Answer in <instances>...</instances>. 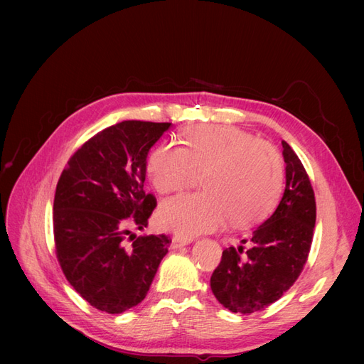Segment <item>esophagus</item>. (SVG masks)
<instances>
[{
    "instance_id": "obj_1",
    "label": "esophagus",
    "mask_w": 364,
    "mask_h": 364,
    "mask_svg": "<svg viewBox=\"0 0 364 364\" xmlns=\"http://www.w3.org/2000/svg\"><path fill=\"white\" fill-rule=\"evenodd\" d=\"M188 243H190L188 238L181 237V235H174V237L171 238V249H181V247L188 245Z\"/></svg>"
}]
</instances>
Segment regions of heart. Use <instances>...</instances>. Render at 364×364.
I'll return each instance as SVG.
<instances>
[{
	"label": "heart",
	"instance_id": "1",
	"mask_svg": "<svg viewBox=\"0 0 364 364\" xmlns=\"http://www.w3.org/2000/svg\"><path fill=\"white\" fill-rule=\"evenodd\" d=\"M182 147L162 142L150 153L147 173L161 194L191 186L202 174L203 191L176 196L159 208L161 223L183 237L257 223L277 203L282 159L277 147L234 126L199 124L182 134Z\"/></svg>",
	"mask_w": 364,
	"mask_h": 364
}]
</instances>
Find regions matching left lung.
Here are the masks:
<instances>
[{
    "instance_id": "1",
    "label": "left lung",
    "mask_w": 364,
    "mask_h": 364,
    "mask_svg": "<svg viewBox=\"0 0 364 364\" xmlns=\"http://www.w3.org/2000/svg\"><path fill=\"white\" fill-rule=\"evenodd\" d=\"M285 190L266 222L243 245L223 250L211 277L217 301L232 313L250 314L277 302L299 278L310 253L316 199L310 178L293 149L282 141Z\"/></svg>"
}]
</instances>
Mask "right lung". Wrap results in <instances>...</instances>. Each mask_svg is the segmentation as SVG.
<instances>
[{
	"mask_svg": "<svg viewBox=\"0 0 364 364\" xmlns=\"http://www.w3.org/2000/svg\"><path fill=\"white\" fill-rule=\"evenodd\" d=\"M171 123L121 121L77 150L54 196L53 230L65 278L97 310L119 314L144 301L167 255L168 235L144 229L156 197L144 191L150 147Z\"/></svg>",
	"mask_w": 364,
	"mask_h": 364,
	"instance_id": "right-lung-1",
	"label": "right lung"
}]
</instances>
